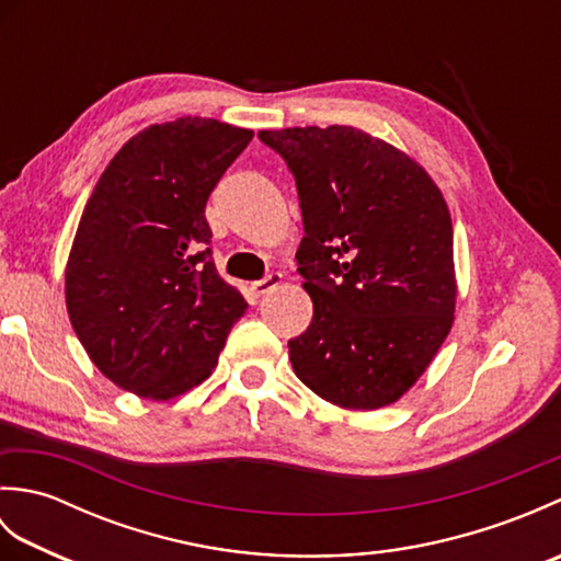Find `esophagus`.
Returning <instances> with one entry per match:
<instances>
[{
    "label": "esophagus",
    "mask_w": 561,
    "mask_h": 561,
    "mask_svg": "<svg viewBox=\"0 0 561 561\" xmlns=\"http://www.w3.org/2000/svg\"><path fill=\"white\" fill-rule=\"evenodd\" d=\"M279 284H282V274L272 272V274H267L265 279H257V282L250 284V289H253L255 296H262V294H270L272 289H277Z\"/></svg>",
    "instance_id": "1"
}]
</instances>
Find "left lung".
<instances>
[{
    "mask_svg": "<svg viewBox=\"0 0 561 561\" xmlns=\"http://www.w3.org/2000/svg\"><path fill=\"white\" fill-rule=\"evenodd\" d=\"M294 173L299 272L313 320L289 340L294 374L344 410L400 400L456 313L453 224L438 185L388 141L347 125L262 129Z\"/></svg>",
    "mask_w": 561,
    "mask_h": 561,
    "instance_id": "1",
    "label": "left lung"
}]
</instances>
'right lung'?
Listing matches in <instances>:
<instances>
[{
    "instance_id": "1",
    "label": "right lung",
    "mask_w": 561,
    "mask_h": 561,
    "mask_svg": "<svg viewBox=\"0 0 561 561\" xmlns=\"http://www.w3.org/2000/svg\"><path fill=\"white\" fill-rule=\"evenodd\" d=\"M253 129L151 125L105 165L65 270L67 313L115 386L171 400L209 378L245 299L211 260L207 199Z\"/></svg>"
}]
</instances>
